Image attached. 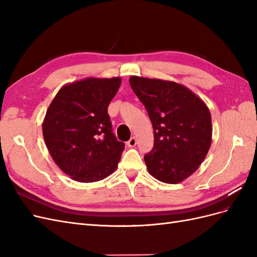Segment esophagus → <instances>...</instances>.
I'll list each match as a JSON object with an SVG mask.
<instances>
[{
  "instance_id": "1",
  "label": "esophagus",
  "mask_w": 257,
  "mask_h": 257,
  "mask_svg": "<svg viewBox=\"0 0 257 257\" xmlns=\"http://www.w3.org/2000/svg\"><path fill=\"white\" fill-rule=\"evenodd\" d=\"M136 144H137V138L135 137V136H133L132 137L130 141L126 143V145L130 147V148H133V147H135L136 146Z\"/></svg>"
}]
</instances>
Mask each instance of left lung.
<instances>
[{"label": "left lung", "mask_w": 257, "mask_h": 257, "mask_svg": "<svg viewBox=\"0 0 257 257\" xmlns=\"http://www.w3.org/2000/svg\"><path fill=\"white\" fill-rule=\"evenodd\" d=\"M130 84L152 123L154 146L145 155L149 174L177 184L199 168L212 142L208 106L185 85L175 81L131 76Z\"/></svg>", "instance_id": "1"}]
</instances>
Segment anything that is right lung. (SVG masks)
I'll use <instances>...</instances> for the list:
<instances>
[{
    "instance_id": "right-lung-1",
    "label": "right lung",
    "mask_w": 257,
    "mask_h": 257,
    "mask_svg": "<svg viewBox=\"0 0 257 257\" xmlns=\"http://www.w3.org/2000/svg\"><path fill=\"white\" fill-rule=\"evenodd\" d=\"M120 77L88 78L64 84L43 121V136L54 163L73 180L90 183L118 167L124 144L111 132L108 105Z\"/></svg>"
}]
</instances>
